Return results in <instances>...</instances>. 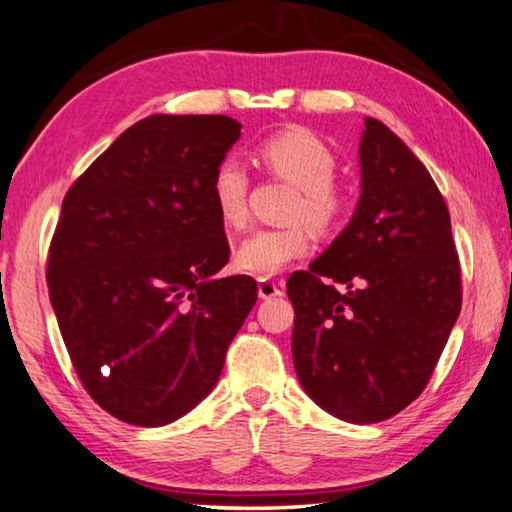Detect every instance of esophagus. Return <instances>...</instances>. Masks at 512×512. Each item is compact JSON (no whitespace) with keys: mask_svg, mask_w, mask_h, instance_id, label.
Wrapping results in <instances>:
<instances>
[{"mask_svg":"<svg viewBox=\"0 0 512 512\" xmlns=\"http://www.w3.org/2000/svg\"><path fill=\"white\" fill-rule=\"evenodd\" d=\"M281 292H283V288L276 281H272V279H258V297H261V299L279 297Z\"/></svg>","mask_w":512,"mask_h":512,"instance_id":"34e87169","label":"esophagus"}]
</instances>
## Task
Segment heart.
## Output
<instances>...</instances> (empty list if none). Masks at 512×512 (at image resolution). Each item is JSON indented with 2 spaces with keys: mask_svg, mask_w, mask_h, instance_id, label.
<instances>
[{
  "mask_svg": "<svg viewBox=\"0 0 512 512\" xmlns=\"http://www.w3.org/2000/svg\"><path fill=\"white\" fill-rule=\"evenodd\" d=\"M258 161L267 172L288 179L301 190L292 206V220H306L317 231H329L345 215V195L335 186L338 161L329 145L315 133L292 129L274 133L258 145ZM215 213L226 226L247 222L249 174L236 156L217 161L208 181ZM313 238L306 224L254 229L236 249V267L254 276L279 274L283 267L311 251Z\"/></svg>",
  "mask_w": 512,
  "mask_h": 512,
  "instance_id": "b5f03b06",
  "label": "heart"
}]
</instances>
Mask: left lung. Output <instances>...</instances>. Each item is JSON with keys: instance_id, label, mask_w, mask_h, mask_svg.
I'll return each mask as SVG.
<instances>
[{"instance_id": "8db88e82", "label": "left lung", "mask_w": 512, "mask_h": 512, "mask_svg": "<svg viewBox=\"0 0 512 512\" xmlns=\"http://www.w3.org/2000/svg\"><path fill=\"white\" fill-rule=\"evenodd\" d=\"M363 192L347 229L290 274L292 358L306 395L374 424L422 395L463 304L449 208L383 122L365 117Z\"/></svg>"}]
</instances>
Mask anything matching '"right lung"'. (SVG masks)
<instances>
[{
  "label": "right lung",
  "mask_w": 512,
  "mask_h": 512,
  "mask_svg": "<svg viewBox=\"0 0 512 512\" xmlns=\"http://www.w3.org/2000/svg\"><path fill=\"white\" fill-rule=\"evenodd\" d=\"M240 138L226 115H149L72 183L47 256V286L77 376L133 426L195 408L256 304L229 261L211 172Z\"/></svg>",
  "instance_id": "add662e5"
}]
</instances>
